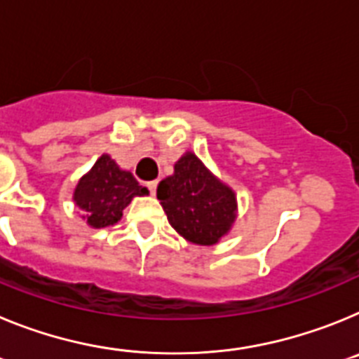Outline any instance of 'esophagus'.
I'll return each instance as SVG.
<instances>
[{"label":"esophagus","mask_w":359,"mask_h":359,"mask_svg":"<svg viewBox=\"0 0 359 359\" xmlns=\"http://www.w3.org/2000/svg\"><path fill=\"white\" fill-rule=\"evenodd\" d=\"M156 187H158V182H149L147 183V189L151 194H156Z\"/></svg>","instance_id":"34e87169"}]
</instances>
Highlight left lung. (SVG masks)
<instances>
[{
  "label": "left lung",
  "mask_w": 359,
  "mask_h": 359,
  "mask_svg": "<svg viewBox=\"0 0 359 359\" xmlns=\"http://www.w3.org/2000/svg\"><path fill=\"white\" fill-rule=\"evenodd\" d=\"M156 196L170 226L190 243L215 244L236 219V194L192 152L180 158L172 176L160 182Z\"/></svg>",
  "instance_id": "1"
}]
</instances>
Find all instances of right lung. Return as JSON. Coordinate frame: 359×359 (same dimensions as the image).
I'll list each match as a JSON object with an SVG mask.
<instances>
[{
    "instance_id": "1",
    "label": "right lung",
    "mask_w": 359,
    "mask_h": 359,
    "mask_svg": "<svg viewBox=\"0 0 359 359\" xmlns=\"http://www.w3.org/2000/svg\"><path fill=\"white\" fill-rule=\"evenodd\" d=\"M149 190L136 182L128 170H122L107 154L98 158L93 169L79 182L73 199L84 210L88 224L104 228L122 217L135 196H145Z\"/></svg>"
}]
</instances>
